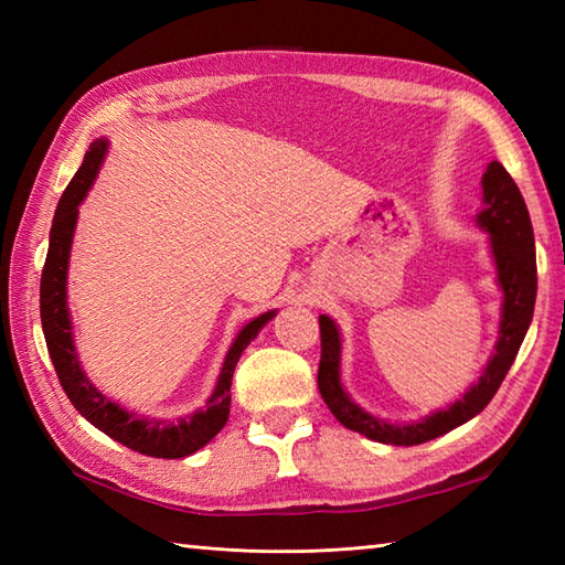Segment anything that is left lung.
Listing matches in <instances>:
<instances>
[{
	"mask_svg": "<svg viewBox=\"0 0 565 565\" xmlns=\"http://www.w3.org/2000/svg\"><path fill=\"white\" fill-rule=\"evenodd\" d=\"M483 184V211L476 215V223L490 235V255L498 269V284L502 289V316L495 352L488 359L481 379L463 393V398L451 403L447 411H437L417 423L391 425L386 419L362 411L347 395L340 379L342 340L334 320L320 316V366L318 388L330 413L340 423L374 441L393 444V447H413L447 435L476 417L493 401L502 379L520 352L526 330L534 316L536 301V252L530 211L520 194L514 179L500 162H490L481 179Z\"/></svg>",
	"mask_w": 565,
	"mask_h": 565,
	"instance_id": "left-lung-1",
	"label": "left lung"
}]
</instances>
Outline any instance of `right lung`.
<instances>
[{
	"label": "right lung",
	"instance_id": "right-lung-1",
	"mask_svg": "<svg viewBox=\"0 0 565 565\" xmlns=\"http://www.w3.org/2000/svg\"><path fill=\"white\" fill-rule=\"evenodd\" d=\"M106 148H109V142L104 138L92 142L87 154H84L82 167L72 177V182L67 184L65 194L60 196L55 209L51 245H47V257L41 274V326L47 354L53 359L60 386L67 393L70 403L94 427L138 454L154 456V459H182V456L199 451L203 444H209L225 427L227 415H231V383L237 359L245 352V347L257 338V332L276 316V310L257 316L237 332L235 342L225 354V362L218 381H215L211 398L196 413L179 417L174 423L172 419H154L128 413L121 405L99 393L97 386L82 371L75 340H72V320L67 310V264L79 203L87 196L94 179L99 174Z\"/></svg>",
	"mask_w": 565,
	"mask_h": 565
}]
</instances>
